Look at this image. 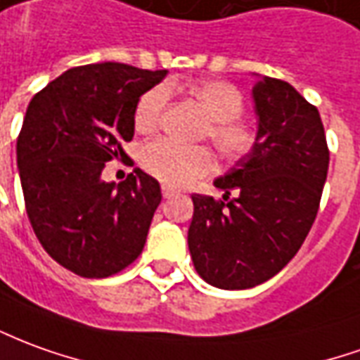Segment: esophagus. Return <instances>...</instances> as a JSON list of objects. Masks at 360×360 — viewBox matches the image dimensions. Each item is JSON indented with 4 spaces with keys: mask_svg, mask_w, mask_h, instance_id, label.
Masks as SVG:
<instances>
[{
    "mask_svg": "<svg viewBox=\"0 0 360 360\" xmlns=\"http://www.w3.org/2000/svg\"><path fill=\"white\" fill-rule=\"evenodd\" d=\"M177 193H179V191H175V188L169 187V185H163V187H162L163 198H172V197H175Z\"/></svg>",
    "mask_w": 360,
    "mask_h": 360,
    "instance_id": "34e87169",
    "label": "esophagus"
}]
</instances>
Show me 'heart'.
Wrapping results in <instances>:
<instances>
[{
    "label": "heart",
    "instance_id": "1",
    "mask_svg": "<svg viewBox=\"0 0 360 360\" xmlns=\"http://www.w3.org/2000/svg\"><path fill=\"white\" fill-rule=\"evenodd\" d=\"M191 93L210 117L205 136L212 140L224 160L238 162L250 155L257 134L251 124L241 120L245 101L240 89L228 82L208 79L191 85ZM167 85H155L146 91L134 112L138 130L146 132L158 127L167 109ZM140 163L155 179L175 187H187L214 169V155L206 146H183L169 138H155L142 148Z\"/></svg>",
    "mask_w": 360,
    "mask_h": 360
}]
</instances>
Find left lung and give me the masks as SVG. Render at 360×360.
Returning <instances> with one entry per match:
<instances>
[{"label": "left lung", "instance_id": "left-lung-1", "mask_svg": "<svg viewBox=\"0 0 360 360\" xmlns=\"http://www.w3.org/2000/svg\"><path fill=\"white\" fill-rule=\"evenodd\" d=\"M253 101L259 120L253 152L214 181L222 198L193 195V265L208 285L224 290L261 285L296 255L328 177L318 109L275 77L255 84Z\"/></svg>", "mask_w": 360, "mask_h": 360}]
</instances>
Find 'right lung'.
I'll list each match as a JSON object with an SVG mask.
<instances>
[{"label": "right lung", "instance_id": "1", "mask_svg": "<svg viewBox=\"0 0 360 360\" xmlns=\"http://www.w3.org/2000/svg\"><path fill=\"white\" fill-rule=\"evenodd\" d=\"M167 70L103 62L68 70L29 103L17 138L25 208L40 245L68 271L105 278L142 253L162 202L160 183L134 169L115 185L105 163L128 158L140 97Z\"/></svg>", "mask_w": 360, "mask_h": 360}]
</instances>
